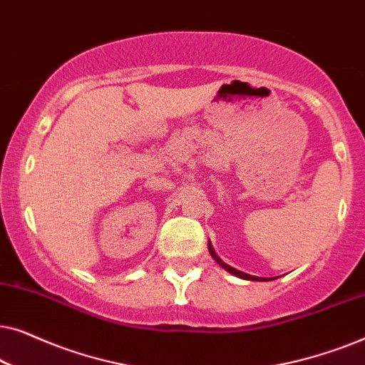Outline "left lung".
Here are the masks:
<instances>
[{
  "instance_id": "left-lung-1",
  "label": "left lung",
  "mask_w": 365,
  "mask_h": 365,
  "mask_svg": "<svg viewBox=\"0 0 365 365\" xmlns=\"http://www.w3.org/2000/svg\"><path fill=\"white\" fill-rule=\"evenodd\" d=\"M209 252H211V256L214 257V261H216L219 266H222L224 269H226L227 272H231V274H234V276H237V277H241V279H247V281H269V279H262V277H256V276H249V274H246V272H241V271H237V269H234V267H231V266H227L226 262H222L221 259L217 257V254L214 252V249H212V246H211V242H209Z\"/></svg>"
}]
</instances>
